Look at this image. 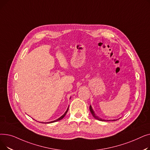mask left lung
Here are the masks:
<instances>
[{
	"instance_id": "obj_1",
	"label": "left lung",
	"mask_w": 150,
	"mask_h": 150,
	"mask_svg": "<svg viewBox=\"0 0 150 150\" xmlns=\"http://www.w3.org/2000/svg\"><path fill=\"white\" fill-rule=\"evenodd\" d=\"M89 109H90V111H91V112L92 115H93V117L94 118H95V119H97V120H100V121H109V120H103V119H101V118L98 117V116H97V115H96V114H95V112H94V111H93V109H92V108L91 106H90V107H89ZM113 120L114 121V120Z\"/></svg>"
}]
</instances>
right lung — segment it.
Masks as SVG:
<instances>
[{
  "label": "right lung",
  "instance_id": "add662e5",
  "mask_svg": "<svg viewBox=\"0 0 150 150\" xmlns=\"http://www.w3.org/2000/svg\"><path fill=\"white\" fill-rule=\"evenodd\" d=\"M68 109H69V108H67V109L66 110V111L65 112V113L64 114H63L61 117H59V119H57V120H54V121H52V122H47V123H53V122H58V121H59V120H61V119H63V118H64V116L66 115V114H67V111H68ZM41 123H44L43 122H41Z\"/></svg>",
  "mask_w": 150,
  "mask_h": 150
}]
</instances>
